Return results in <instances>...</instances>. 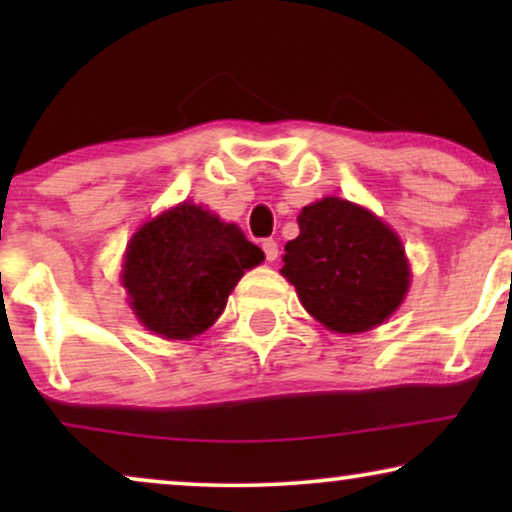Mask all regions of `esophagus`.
Wrapping results in <instances>:
<instances>
[{"instance_id":"34e87169","label":"esophagus","mask_w":512,"mask_h":512,"mask_svg":"<svg viewBox=\"0 0 512 512\" xmlns=\"http://www.w3.org/2000/svg\"><path fill=\"white\" fill-rule=\"evenodd\" d=\"M263 251H265V258H268L270 263L277 261L279 249H277V242L275 240H263Z\"/></svg>"}]
</instances>
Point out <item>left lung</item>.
I'll list each match as a JSON object with an SVG mask.
<instances>
[{
    "mask_svg": "<svg viewBox=\"0 0 512 512\" xmlns=\"http://www.w3.org/2000/svg\"><path fill=\"white\" fill-rule=\"evenodd\" d=\"M284 268L300 303L335 333H366L403 303L410 268L398 235L349 200L324 198L298 214Z\"/></svg>",
    "mask_w": 512,
    "mask_h": 512,
    "instance_id": "8db88e82",
    "label": "left lung"
}]
</instances>
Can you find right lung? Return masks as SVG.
<instances>
[{"label":"right lung","instance_id":"right-lung-1","mask_svg":"<svg viewBox=\"0 0 512 512\" xmlns=\"http://www.w3.org/2000/svg\"><path fill=\"white\" fill-rule=\"evenodd\" d=\"M263 258L235 223L181 202L132 235L121 279L146 331L191 340L221 317L244 270Z\"/></svg>","mask_w":512,"mask_h":512}]
</instances>
